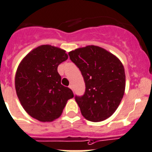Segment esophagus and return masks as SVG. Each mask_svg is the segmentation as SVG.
<instances>
[{"mask_svg":"<svg viewBox=\"0 0 152 152\" xmlns=\"http://www.w3.org/2000/svg\"><path fill=\"white\" fill-rule=\"evenodd\" d=\"M69 88H70L71 89H72V90H73V85H72V84H70L69 85Z\"/></svg>","mask_w":152,"mask_h":152,"instance_id":"1","label":"esophagus"}]
</instances>
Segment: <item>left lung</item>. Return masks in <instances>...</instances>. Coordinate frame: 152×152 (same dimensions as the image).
Instances as JSON below:
<instances>
[{
    "instance_id": "8db88e82",
    "label": "left lung",
    "mask_w": 152,
    "mask_h": 152,
    "mask_svg": "<svg viewBox=\"0 0 152 152\" xmlns=\"http://www.w3.org/2000/svg\"><path fill=\"white\" fill-rule=\"evenodd\" d=\"M70 60L79 68L86 90L75 96L83 116L97 122L114 113L125 89V69L110 52L95 45H88L69 53Z\"/></svg>"
}]
</instances>
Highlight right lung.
Listing matches in <instances>:
<instances>
[{"instance_id": "add662e5", "label": "right lung", "mask_w": 152, "mask_h": 152, "mask_svg": "<svg viewBox=\"0 0 152 152\" xmlns=\"http://www.w3.org/2000/svg\"><path fill=\"white\" fill-rule=\"evenodd\" d=\"M66 50L43 45L32 50L17 69L15 86L24 110L42 122H52L61 115L72 91L61 84L57 67L68 59Z\"/></svg>"}]
</instances>
